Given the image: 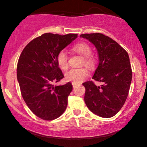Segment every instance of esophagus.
Returning <instances> with one entry per match:
<instances>
[{
  "mask_svg": "<svg viewBox=\"0 0 147 147\" xmlns=\"http://www.w3.org/2000/svg\"><path fill=\"white\" fill-rule=\"evenodd\" d=\"M77 86V84H75V83H72V86H73V88H75Z\"/></svg>",
  "mask_w": 147,
  "mask_h": 147,
  "instance_id": "esophagus-1",
  "label": "esophagus"
}]
</instances>
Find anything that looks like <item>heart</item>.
<instances>
[{
	"mask_svg": "<svg viewBox=\"0 0 147 147\" xmlns=\"http://www.w3.org/2000/svg\"><path fill=\"white\" fill-rule=\"evenodd\" d=\"M74 51L78 52L83 57L82 63L85 64L89 68H92L95 64V59L92 55V48L88 43L86 42H79L72 47ZM57 62L61 68L65 70L68 68V56L65 50H61L57 54ZM88 70L86 68H71L65 72V79L72 83H80L88 76Z\"/></svg>",
	"mask_w": 147,
	"mask_h": 147,
	"instance_id": "heart-1",
	"label": "heart"
}]
</instances>
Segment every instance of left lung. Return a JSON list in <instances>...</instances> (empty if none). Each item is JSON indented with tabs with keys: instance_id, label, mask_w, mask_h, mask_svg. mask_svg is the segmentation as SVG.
Here are the masks:
<instances>
[{
	"instance_id": "1",
	"label": "left lung",
	"mask_w": 147,
	"mask_h": 147,
	"mask_svg": "<svg viewBox=\"0 0 147 147\" xmlns=\"http://www.w3.org/2000/svg\"><path fill=\"white\" fill-rule=\"evenodd\" d=\"M80 36L93 43L99 63L92 81L82 84L86 88L84 101L89 110L100 117L109 118L122 109L129 95L132 70L127 52L115 41L102 33L83 34Z\"/></svg>"
}]
</instances>
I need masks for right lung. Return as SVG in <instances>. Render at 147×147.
Wrapping results in <instances>:
<instances>
[{"mask_svg": "<svg viewBox=\"0 0 147 147\" xmlns=\"http://www.w3.org/2000/svg\"><path fill=\"white\" fill-rule=\"evenodd\" d=\"M77 37V34H43L32 40L20 55L16 74L22 97L30 111L42 119H57L66 109L72 85L53 84L64 77L57 56Z\"/></svg>", "mask_w": 147, "mask_h": 147, "instance_id": "add662e5", "label": "right lung"}]
</instances>
